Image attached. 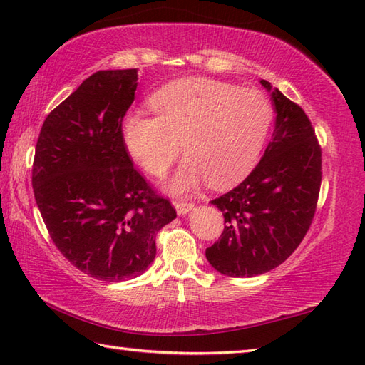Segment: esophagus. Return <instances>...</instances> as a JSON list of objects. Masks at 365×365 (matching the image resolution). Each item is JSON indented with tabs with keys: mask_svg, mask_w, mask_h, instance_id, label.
<instances>
[{
	"mask_svg": "<svg viewBox=\"0 0 365 365\" xmlns=\"http://www.w3.org/2000/svg\"><path fill=\"white\" fill-rule=\"evenodd\" d=\"M174 207L178 215H187L190 213L192 208H195V204L192 202H183V200H178V202H174Z\"/></svg>",
	"mask_w": 365,
	"mask_h": 365,
	"instance_id": "34e87169",
	"label": "esophagus"
}]
</instances>
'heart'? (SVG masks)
I'll return each instance as SVG.
<instances>
[{"label": "heart", "instance_id": "obj_1", "mask_svg": "<svg viewBox=\"0 0 365 365\" xmlns=\"http://www.w3.org/2000/svg\"><path fill=\"white\" fill-rule=\"evenodd\" d=\"M155 115L130 113L122 125L128 153L152 175H163L182 149L168 188L183 195L210 180L227 188L251 173L273 123V105L255 89L199 76L180 78L150 97Z\"/></svg>", "mask_w": 365, "mask_h": 365}]
</instances>
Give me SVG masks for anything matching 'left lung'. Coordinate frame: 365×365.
<instances>
[{
    "instance_id": "left-lung-1",
    "label": "left lung",
    "mask_w": 365,
    "mask_h": 365,
    "mask_svg": "<svg viewBox=\"0 0 365 365\" xmlns=\"http://www.w3.org/2000/svg\"><path fill=\"white\" fill-rule=\"evenodd\" d=\"M260 84L276 111L273 138L252 173L212 200L226 226L205 257L230 277L263 274L290 257L311 227L322 185V149L311 120L271 83Z\"/></svg>"
}]
</instances>
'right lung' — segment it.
<instances>
[{
    "label": "right lung",
    "mask_w": 365,
    "mask_h": 365,
    "mask_svg": "<svg viewBox=\"0 0 365 365\" xmlns=\"http://www.w3.org/2000/svg\"><path fill=\"white\" fill-rule=\"evenodd\" d=\"M138 71H100L46 115L37 139L33 190L61 254L98 281L143 274L158 230L177 213L133 168L122 120Z\"/></svg>",
    "instance_id": "add662e5"
}]
</instances>
